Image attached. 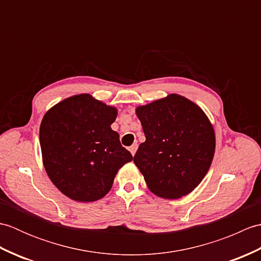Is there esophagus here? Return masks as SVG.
<instances>
[{"label":"esophagus","mask_w":261,"mask_h":261,"mask_svg":"<svg viewBox=\"0 0 261 261\" xmlns=\"http://www.w3.org/2000/svg\"><path fill=\"white\" fill-rule=\"evenodd\" d=\"M137 149H138V145H137V143H134V145H132V146L129 148V150H130L132 156H135V154H136Z\"/></svg>","instance_id":"34e87169"}]
</instances>
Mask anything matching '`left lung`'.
<instances>
[{"label": "left lung", "mask_w": 261, "mask_h": 261, "mask_svg": "<svg viewBox=\"0 0 261 261\" xmlns=\"http://www.w3.org/2000/svg\"><path fill=\"white\" fill-rule=\"evenodd\" d=\"M146 141L134 157L154 195L176 199L190 194L207 174L215 134L204 111L190 99L169 94L136 109Z\"/></svg>", "instance_id": "left-lung-1"}]
</instances>
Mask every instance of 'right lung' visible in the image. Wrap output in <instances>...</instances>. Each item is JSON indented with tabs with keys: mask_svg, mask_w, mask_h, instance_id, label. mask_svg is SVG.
Here are the masks:
<instances>
[{
	"mask_svg": "<svg viewBox=\"0 0 261 261\" xmlns=\"http://www.w3.org/2000/svg\"><path fill=\"white\" fill-rule=\"evenodd\" d=\"M118 110L79 94L43 115L39 138L47 175L64 195L77 202L104 197L118 170L134 157L111 129Z\"/></svg>",
	"mask_w": 261,
	"mask_h": 261,
	"instance_id": "add662e5",
	"label": "right lung"
}]
</instances>
